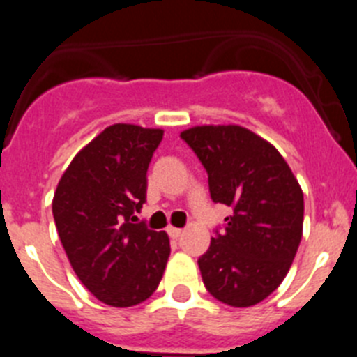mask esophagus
Returning a JSON list of instances; mask_svg holds the SVG:
<instances>
[{"instance_id": "esophagus-1", "label": "esophagus", "mask_w": 357, "mask_h": 357, "mask_svg": "<svg viewBox=\"0 0 357 357\" xmlns=\"http://www.w3.org/2000/svg\"><path fill=\"white\" fill-rule=\"evenodd\" d=\"M168 234H169V238L178 239L182 234H184V230H182V229H176V227H168Z\"/></svg>"}]
</instances>
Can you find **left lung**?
Returning <instances> with one entry per match:
<instances>
[{
  "mask_svg": "<svg viewBox=\"0 0 357 357\" xmlns=\"http://www.w3.org/2000/svg\"><path fill=\"white\" fill-rule=\"evenodd\" d=\"M181 137L209 175L213 202L232 207L198 259L202 280L223 304H259L284 280L301 245L298 181L273 144L239 125H202Z\"/></svg>",
  "mask_w": 357,
  "mask_h": 357,
  "instance_id": "1",
  "label": "left lung"
}]
</instances>
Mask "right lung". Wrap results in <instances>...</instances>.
Instances as JSON below:
<instances>
[{
	"instance_id": "add662e5",
	"label": "right lung",
	"mask_w": 357,
	"mask_h": 357,
	"mask_svg": "<svg viewBox=\"0 0 357 357\" xmlns=\"http://www.w3.org/2000/svg\"><path fill=\"white\" fill-rule=\"evenodd\" d=\"M164 130L116 123L78 151L53 195L56 232L73 270L98 301L132 307L155 291L169 257L166 232L135 220Z\"/></svg>"
}]
</instances>
